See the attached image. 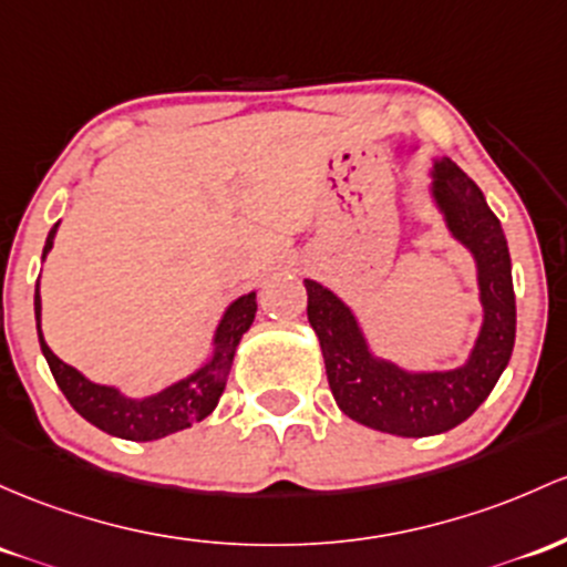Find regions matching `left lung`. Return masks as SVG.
<instances>
[{
  "label": "left lung",
  "instance_id": "left-lung-1",
  "mask_svg": "<svg viewBox=\"0 0 567 567\" xmlns=\"http://www.w3.org/2000/svg\"><path fill=\"white\" fill-rule=\"evenodd\" d=\"M433 196L446 226L476 258L484 322L468 363L455 371L412 374L369 352L358 320L322 285H307L309 326L320 339L326 374L339 409L374 431L422 439L452 431L493 393L516 336V301L506 234L482 190L455 161L433 166Z\"/></svg>",
  "mask_w": 567,
  "mask_h": 567
}]
</instances>
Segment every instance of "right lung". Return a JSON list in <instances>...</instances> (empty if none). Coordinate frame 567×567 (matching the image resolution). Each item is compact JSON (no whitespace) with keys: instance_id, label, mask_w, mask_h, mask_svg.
I'll use <instances>...</instances> for the list:
<instances>
[{"instance_id":"right-lung-1","label":"right lung","mask_w":567,"mask_h":567,"mask_svg":"<svg viewBox=\"0 0 567 567\" xmlns=\"http://www.w3.org/2000/svg\"><path fill=\"white\" fill-rule=\"evenodd\" d=\"M55 228H59V223H55L51 234H48L42 258L51 252ZM40 307V279H37V336H40L42 354H45L48 365H51V374L55 379V384L61 388V393H64L66 401L72 403L74 412L85 416V420H89L91 425H96L99 431L128 441L164 439V435L190 427L193 422L213 414V409L223 395V388H226V379L231 374L234 352L236 347H239V339L245 336L247 328L252 326L255 312H258L255 293L236 298L231 307H228V312L223 315L220 326H217L215 352L213 358H209V363L204 365V369H198L196 374L183 379V382L172 384V388L161 390V393H155L151 398L134 401V398L117 393L115 388H104V384L89 382L78 369H72L64 360L55 358L51 347L42 339Z\"/></svg>"}]
</instances>
